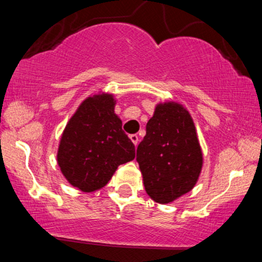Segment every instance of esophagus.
Listing matches in <instances>:
<instances>
[{
	"instance_id": "34e87169",
	"label": "esophagus",
	"mask_w": 262,
	"mask_h": 262,
	"mask_svg": "<svg viewBox=\"0 0 262 262\" xmlns=\"http://www.w3.org/2000/svg\"><path fill=\"white\" fill-rule=\"evenodd\" d=\"M129 138H130L132 143H133L135 146H137V145H138V144H139V137H138V135H137V134H132V135H130V137H129Z\"/></svg>"
}]
</instances>
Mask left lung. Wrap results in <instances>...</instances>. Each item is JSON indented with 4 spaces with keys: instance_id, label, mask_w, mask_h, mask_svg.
<instances>
[{
    "instance_id": "1",
    "label": "left lung",
    "mask_w": 262,
    "mask_h": 262,
    "mask_svg": "<svg viewBox=\"0 0 262 262\" xmlns=\"http://www.w3.org/2000/svg\"><path fill=\"white\" fill-rule=\"evenodd\" d=\"M146 193L167 204L191 191L200 179L203 154L191 114L181 103L160 102L137 149Z\"/></svg>"
}]
</instances>
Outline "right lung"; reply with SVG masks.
Returning a JSON list of instances; mask_svg holds the SVG:
<instances>
[{
	"instance_id": "obj_1",
	"label": "right lung",
	"mask_w": 262,
	"mask_h": 262,
	"mask_svg": "<svg viewBox=\"0 0 262 262\" xmlns=\"http://www.w3.org/2000/svg\"><path fill=\"white\" fill-rule=\"evenodd\" d=\"M112 93L98 92L81 102L60 138L56 161L75 188L95 192L110 182L119 165L134 160L135 148L122 130Z\"/></svg>"
}]
</instances>
